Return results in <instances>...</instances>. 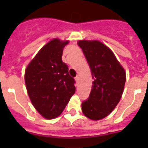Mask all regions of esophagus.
Segmentation results:
<instances>
[{
  "mask_svg": "<svg viewBox=\"0 0 148 148\" xmlns=\"http://www.w3.org/2000/svg\"><path fill=\"white\" fill-rule=\"evenodd\" d=\"M75 80L76 81V82H78V81H79V76H78H78L75 77Z\"/></svg>",
  "mask_w": 148,
  "mask_h": 148,
  "instance_id": "34e87169",
  "label": "esophagus"
}]
</instances>
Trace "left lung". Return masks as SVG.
Instances as JSON below:
<instances>
[{"mask_svg": "<svg viewBox=\"0 0 148 148\" xmlns=\"http://www.w3.org/2000/svg\"><path fill=\"white\" fill-rule=\"evenodd\" d=\"M93 78L90 96L82 104L84 115L92 120L105 118L119 102L126 73L109 47L99 40H78Z\"/></svg>", "mask_w": 148, "mask_h": 148, "instance_id": "8db88e82", "label": "left lung"}]
</instances>
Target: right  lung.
I'll list each match as a JSON object with an SVG mask.
<instances>
[{
    "label": "right lung",
    "mask_w": 148,
    "mask_h": 148,
    "mask_svg": "<svg viewBox=\"0 0 148 148\" xmlns=\"http://www.w3.org/2000/svg\"><path fill=\"white\" fill-rule=\"evenodd\" d=\"M68 40H51L40 49L25 70V83L31 102L47 119L61 114L75 92V80L61 59Z\"/></svg>",
    "instance_id": "1"
}]
</instances>
